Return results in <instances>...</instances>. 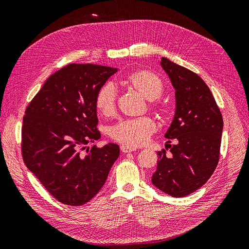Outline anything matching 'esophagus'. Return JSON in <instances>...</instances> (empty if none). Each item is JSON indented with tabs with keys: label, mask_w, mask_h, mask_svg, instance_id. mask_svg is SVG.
<instances>
[{
	"label": "esophagus",
	"mask_w": 249,
	"mask_h": 249,
	"mask_svg": "<svg viewBox=\"0 0 249 249\" xmlns=\"http://www.w3.org/2000/svg\"><path fill=\"white\" fill-rule=\"evenodd\" d=\"M120 149H122L123 153H132V152H134V150H136V147L122 145V146H120Z\"/></svg>",
	"instance_id": "34e87169"
}]
</instances>
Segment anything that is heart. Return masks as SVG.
I'll list each match as a JSON object with an SVG mask.
<instances>
[{
  "label": "heart",
  "mask_w": 249,
  "mask_h": 249,
  "mask_svg": "<svg viewBox=\"0 0 249 249\" xmlns=\"http://www.w3.org/2000/svg\"><path fill=\"white\" fill-rule=\"evenodd\" d=\"M123 84L150 102L159 99L164 91L161 78L147 70H136L130 72L124 78ZM95 107L105 116H111L115 113L116 90L111 83H106L99 89L95 96ZM153 108L163 112L160 105L154 104ZM155 131L156 124L148 117L125 119L112 127L111 137L124 145L134 147L146 142Z\"/></svg>",
  "instance_id": "1"
}]
</instances>
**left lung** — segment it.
Masks as SVG:
<instances>
[{
    "label": "left lung",
    "mask_w": 249,
    "mask_h": 249,
    "mask_svg": "<svg viewBox=\"0 0 249 249\" xmlns=\"http://www.w3.org/2000/svg\"><path fill=\"white\" fill-rule=\"evenodd\" d=\"M160 65L176 90V112L165 138L178 143L169 155L165 149L158 152L152 183L172 197H183L199 189L213 175L219 161L223 120L212 92L198 74L165 57Z\"/></svg>",
    "instance_id": "left-lung-1"
}]
</instances>
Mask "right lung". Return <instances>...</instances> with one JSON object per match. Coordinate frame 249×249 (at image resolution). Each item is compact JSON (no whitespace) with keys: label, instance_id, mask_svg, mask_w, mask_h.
Listing matches in <instances>:
<instances>
[{"label":"right lung","instance_id":"add662e5","mask_svg":"<svg viewBox=\"0 0 249 249\" xmlns=\"http://www.w3.org/2000/svg\"><path fill=\"white\" fill-rule=\"evenodd\" d=\"M117 69L69 64L44 82L26 109L21 129L22 159L28 169L60 202L82 206L101 190L119 146L108 143L83 150L101 138L95 96Z\"/></svg>","mask_w":249,"mask_h":249}]
</instances>
